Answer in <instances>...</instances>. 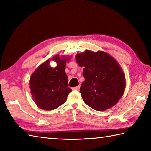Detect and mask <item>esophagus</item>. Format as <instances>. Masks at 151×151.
<instances>
[{"label":"esophagus","mask_w":151,"mask_h":151,"mask_svg":"<svg viewBox=\"0 0 151 151\" xmlns=\"http://www.w3.org/2000/svg\"><path fill=\"white\" fill-rule=\"evenodd\" d=\"M80 87H81V86H76V87L73 88H72V89H73V90H78V89H80Z\"/></svg>","instance_id":"1"}]
</instances>
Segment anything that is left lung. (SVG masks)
<instances>
[{
    "label": "left lung",
    "instance_id": "obj_1",
    "mask_svg": "<svg viewBox=\"0 0 151 151\" xmlns=\"http://www.w3.org/2000/svg\"><path fill=\"white\" fill-rule=\"evenodd\" d=\"M83 67L85 78L80 92L85 103L97 111H104L116 104L123 96L125 76L117 62L110 54L86 50L76 56Z\"/></svg>",
    "mask_w": 151,
    "mask_h": 151
}]
</instances>
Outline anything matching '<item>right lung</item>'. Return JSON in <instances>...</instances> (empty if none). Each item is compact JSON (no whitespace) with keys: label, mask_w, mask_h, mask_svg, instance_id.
Here are the masks:
<instances>
[{"label":"right lung","mask_w":151,"mask_h":151,"mask_svg":"<svg viewBox=\"0 0 151 151\" xmlns=\"http://www.w3.org/2000/svg\"><path fill=\"white\" fill-rule=\"evenodd\" d=\"M69 57L54 56L52 60L56 67L49 65L48 60L37 67L30 79V89L37 107L45 110H52L65 102L72 89L67 87L68 78L65 69Z\"/></svg>","instance_id":"1"}]
</instances>
